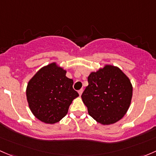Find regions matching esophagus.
<instances>
[{"instance_id": "1", "label": "esophagus", "mask_w": 156, "mask_h": 156, "mask_svg": "<svg viewBox=\"0 0 156 156\" xmlns=\"http://www.w3.org/2000/svg\"><path fill=\"white\" fill-rule=\"evenodd\" d=\"M83 89H80V90H79L78 93H79V94H80V96L81 95V94H82V93H83Z\"/></svg>"}]
</instances>
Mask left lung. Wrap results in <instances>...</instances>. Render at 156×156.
I'll return each instance as SVG.
<instances>
[{
	"mask_svg": "<svg viewBox=\"0 0 156 156\" xmlns=\"http://www.w3.org/2000/svg\"><path fill=\"white\" fill-rule=\"evenodd\" d=\"M88 83L81 98L94 120L102 125H110L126 115L133 88L129 78L119 67L105 65L91 72Z\"/></svg>",
	"mask_w": 156,
	"mask_h": 156,
	"instance_id": "1",
	"label": "left lung"
}]
</instances>
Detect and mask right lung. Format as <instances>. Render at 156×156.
I'll return each mask as SVG.
<instances>
[{
	"label": "right lung",
	"instance_id": "right-lung-1",
	"mask_svg": "<svg viewBox=\"0 0 156 156\" xmlns=\"http://www.w3.org/2000/svg\"><path fill=\"white\" fill-rule=\"evenodd\" d=\"M67 71L51 63L40 69L28 82L27 101L30 111L40 121L54 124L67 115L77 91L73 81L66 76Z\"/></svg>",
	"mask_w": 156,
	"mask_h": 156
}]
</instances>
